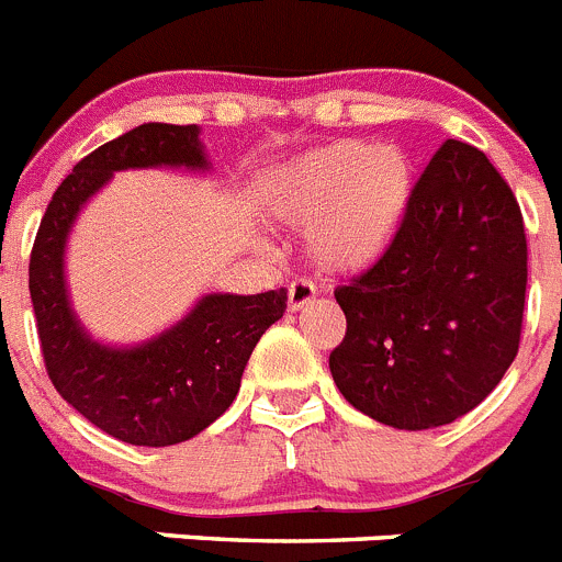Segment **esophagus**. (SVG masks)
<instances>
[{
    "instance_id": "obj_1",
    "label": "esophagus",
    "mask_w": 562,
    "mask_h": 562,
    "mask_svg": "<svg viewBox=\"0 0 562 562\" xmlns=\"http://www.w3.org/2000/svg\"><path fill=\"white\" fill-rule=\"evenodd\" d=\"M313 296H316V285H313L311 280H293L291 285H288V311H302Z\"/></svg>"
}]
</instances>
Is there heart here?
I'll return each instance as SVG.
<instances>
[{
	"instance_id": "heart-1",
	"label": "heart",
	"mask_w": 562,
	"mask_h": 562,
	"mask_svg": "<svg viewBox=\"0 0 562 562\" xmlns=\"http://www.w3.org/2000/svg\"><path fill=\"white\" fill-rule=\"evenodd\" d=\"M416 171L396 146L335 140L280 171L269 210L288 227H311V255L329 271H363L387 255L411 213Z\"/></svg>"
}]
</instances>
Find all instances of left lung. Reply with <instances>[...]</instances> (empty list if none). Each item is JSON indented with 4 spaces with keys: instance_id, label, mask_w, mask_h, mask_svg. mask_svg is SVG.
<instances>
[{
    "instance_id": "obj_1",
    "label": "left lung",
    "mask_w": 562,
    "mask_h": 562,
    "mask_svg": "<svg viewBox=\"0 0 562 562\" xmlns=\"http://www.w3.org/2000/svg\"><path fill=\"white\" fill-rule=\"evenodd\" d=\"M527 235L505 177L447 140L382 260L335 288L346 335L329 355L344 400L396 429L452 424L518 355Z\"/></svg>"
}]
</instances>
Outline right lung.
Masks as SVG:
<instances>
[{"label":"right lung","instance_id":"add662e5","mask_svg":"<svg viewBox=\"0 0 562 562\" xmlns=\"http://www.w3.org/2000/svg\"><path fill=\"white\" fill-rule=\"evenodd\" d=\"M207 166L196 124H140L82 157L57 186L33 251L30 296L46 374L93 427L133 447H171L216 422L238 396L260 335L282 318L288 293H210L169 333L138 349H108L82 333L63 282V246L77 210L113 171Z\"/></svg>","mask_w":562,"mask_h":562}]
</instances>
